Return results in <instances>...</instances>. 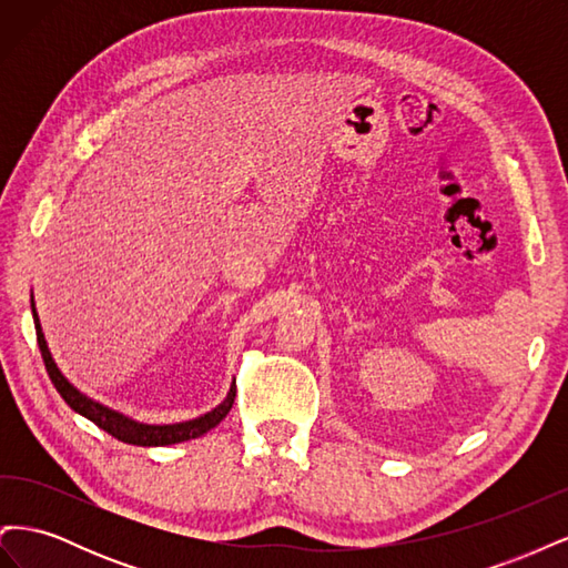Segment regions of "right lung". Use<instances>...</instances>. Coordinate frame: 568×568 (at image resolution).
Returning <instances> with one entry per match:
<instances>
[{
  "label": "right lung",
  "mask_w": 568,
  "mask_h": 568,
  "mask_svg": "<svg viewBox=\"0 0 568 568\" xmlns=\"http://www.w3.org/2000/svg\"><path fill=\"white\" fill-rule=\"evenodd\" d=\"M30 307H32V320H36L38 346H40V353H42V359H44V367L49 372L51 384L57 386V390L61 393V398L68 403V407L75 409L78 415H82L84 419L94 422L99 428H104L106 434H111L118 440L130 443V445H142V448H161V445H175V443L192 440V438L209 434L211 428H215L222 419L227 417V412L234 405L236 384L232 382V386L227 390V398L222 400L217 407H213L211 412H205V415L196 417V419L178 422V424L136 422V419L123 415V412H118V409H113L104 403L90 398L88 393H82L80 388H75L71 382L65 379L63 372L57 367L54 357H51V353H49L42 324H40V317H38V311H36V301H32V298H30Z\"/></svg>",
  "instance_id": "obj_1"
}]
</instances>
